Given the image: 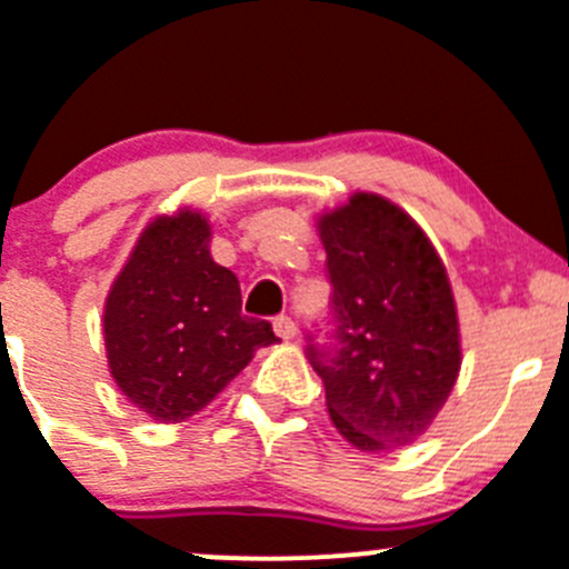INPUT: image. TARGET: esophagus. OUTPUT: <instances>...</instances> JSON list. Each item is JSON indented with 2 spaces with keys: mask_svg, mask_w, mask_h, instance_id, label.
Returning a JSON list of instances; mask_svg holds the SVG:
<instances>
[{
  "mask_svg": "<svg viewBox=\"0 0 569 569\" xmlns=\"http://www.w3.org/2000/svg\"><path fill=\"white\" fill-rule=\"evenodd\" d=\"M272 328H274V333H278L283 341H291L297 336V325L291 322V317H278L272 322Z\"/></svg>",
  "mask_w": 569,
  "mask_h": 569,
  "instance_id": "obj_1",
  "label": "esophagus"
}]
</instances>
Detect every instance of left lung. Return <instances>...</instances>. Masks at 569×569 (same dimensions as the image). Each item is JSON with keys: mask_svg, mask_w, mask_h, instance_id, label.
I'll use <instances>...</instances> for the list:
<instances>
[{"mask_svg": "<svg viewBox=\"0 0 569 569\" xmlns=\"http://www.w3.org/2000/svg\"><path fill=\"white\" fill-rule=\"evenodd\" d=\"M333 283L336 347H308L336 431L361 453L417 442L461 369L453 286L425 230L386 197L356 191L317 217Z\"/></svg>", "mask_w": 569, "mask_h": 569, "instance_id": "1", "label": "left lung"}]
</instances>
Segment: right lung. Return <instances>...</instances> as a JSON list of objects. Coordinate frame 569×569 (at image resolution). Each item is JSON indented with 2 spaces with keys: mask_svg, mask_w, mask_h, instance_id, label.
I'll list each match as a JSON object with an SVG mask.
<instances>
[{
  "mask_svg": "<svg viewBox=\"0 0 569 569\" xmlns=\"http://www.w3.org/2000/svg\"><path fill=\"white\" fill-rule=\"evenodd\" d=\"M211 236L197 208L158 213L104 297L110 378L156 422L194 417L278 341L272 325L241 317L239 278L213 261Z\"/></svg>",
  "mask_w": 569,
  "mask_h": 569,
  "instance_id": "obj_1",
  "label": "right lung"
}]
</instances>
